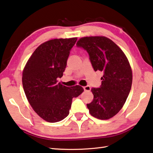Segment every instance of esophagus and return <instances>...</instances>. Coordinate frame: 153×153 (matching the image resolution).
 Instances as JSON below:
<instances>
[{
    "label": "esophagus",
    "mask_w": 153,
    "mask_h": 153,
    "mask_svg": "<svg viewBox=\"0 0 153 153\" xmlns=\"http://www.w3.org/2000/svg\"><path fill=\"white\" fill-rule=\"evenodd\" d=\"M83 88L85 91H89L90 90H91V87H90V86H84Z\"/></svg>",
    "instance_id": "esophagus-1"
}]
</instances>
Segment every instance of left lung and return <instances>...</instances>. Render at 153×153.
<instances>
[{"label":"left lung","mask_w":153,"mask_h":153,"mask_svg":"<svg viewBox=\"0 0 153 153\" xmlns=\"http://www.w3.org/2000/svg\"><path fill=\"white\" fill-rule=\"evenodd\" d=\"M76 45L88 52L94 71L103 73L100 87L91 89L94 98L87 104L89 112L99 119H109L121 110L131 88L132 71L127 58L105 37L81 38Z\"/></svg>","instance_id":"1"}]
</instances>
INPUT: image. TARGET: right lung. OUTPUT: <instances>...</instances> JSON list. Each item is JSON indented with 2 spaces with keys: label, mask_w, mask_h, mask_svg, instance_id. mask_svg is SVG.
<instances>
[{
  "label": "right lung",
  "mask_w": 153,
  "mask_h": 153,
  "mask_svg": "<svg viewBox=\"0 0 153 153\" xmlns=\"http://www.w3.org/2000/svg\"><path fill=\"white\" fill-rule=\"evenodd\" d=\"M77 38L55 39L42 43L28 60L22 85L29 103L37 114L50 123L69 115L72 99L83 93L80 86L70 88L58 83L63 76L70 51Z\"/></svg>",
  "instance_id": "add662e5"
}]
</instances>
